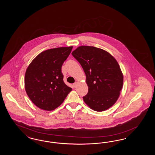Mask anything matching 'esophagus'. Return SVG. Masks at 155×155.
<instances>
[{"mask_svg": "<svg viewBox=\"0 0 155 155\" xmlns=\"http://www.w3.org/2000/svg\"><path fill=\"white\" fill-rule=\"evenodd\" d=\"M77 84H78V83H77V82H75L74 84H73V87H74V88H75V87L77 86Z\"/></svg>", "mask_w": 155, "mask_h": 155, "instance_id": "esophagus-1", "label": "esophagus"}]
</instances>
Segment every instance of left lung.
<instances>
[{"label":"left lung","instance_id":"8db88e82","mask_svg":"<svg viewBox=\"0 0 155 155\" xmlns=\"http://www.w3.org/2000/svg\"><path fill=\"white\" fill-rule=\"evenodd\" d=\"M85 75L88 92L84 102L96 111L109 109L118 99L123 85V74L109 52L94 46H81L72 52Z\"/></svg>","mask_w":155,"mask_h":155}]
</instances>
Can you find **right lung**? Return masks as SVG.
<instances>
[{"label":"right lung","instance_id":"add662e5","mask_svg":"<svg viewBox=\"0 0 155 155\" xmlns=\"http://www.w3.org/2000/svg\"><path fill=\"white\" fill-rule=\"evenodd\" d=\"M73 46L50 49L39 53L28 67L25 89L31 101L45 110H54L72 88L63 81L61 68Z\"/></svg>","mask_w":155,"mask_h":155}]
</instances>
